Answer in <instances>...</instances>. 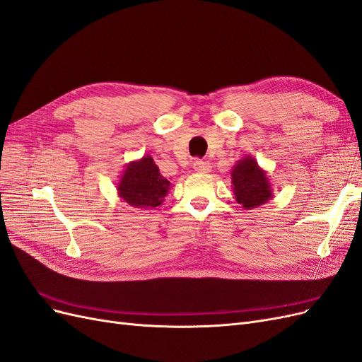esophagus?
<instances>
[{
    "label": "esophagus",
    "mask_w": 362,
    "mask_h": 362,
    "mask_svg": "<svg viewBox=\"0 0 362 362\" xmlns=\"http://www.w3.org/2000/svg\"><path fill=\"white\" fill-rule=\"evenodd\" d=\"M193 169L196 172H201V173H206L211 170V164L208 161H204V160H194L193 161Z\"/></svg>",
    "instance_id": "esophagus-1"
}]
</instances>
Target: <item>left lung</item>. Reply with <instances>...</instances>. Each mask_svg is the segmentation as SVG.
Segmentation results:
<instances>
[{"label":"left lung","instance_id":"1","mask_svg":"<svg viewBox=\"0 0 362 362\" xmlns=\"http://www.w3.org/2000/svg\"><path fill=\"white\" fill-rule=\"evenodd\" d=\"M231 182L235 201L245 210H254L273 198L267 172L258 166L254 157L246 156L237 161L231 170Z\"/></svg>","mask_w":362,"mask_h":362}]
</instances>
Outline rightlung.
<instances>
[{
  "label": "right lung",
  "instance_id": "obj_1",
  "mask_svg": "<svg viewBox=\"0 0 362 362\" xmlns=\"http://www.w3.org/2000/svg\"><path fill=\"white\" fill-rule=\"evenodd\" d=\"M170 189L151 156L129 161L120 175L116 190L119 198L134 208L160 206Z\"/></svg>",
  "mask_w": 362,
  "mask_h": 362
}]
</instances>
